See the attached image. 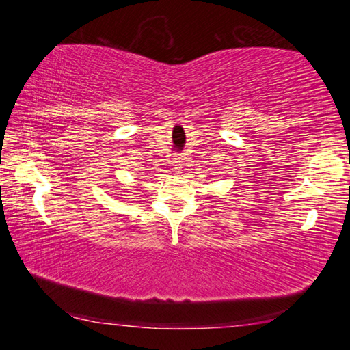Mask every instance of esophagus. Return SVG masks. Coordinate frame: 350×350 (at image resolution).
<instances>
[{
	"label": "esophagus",
	"mask_w": 350,
	"mask_h": 350,
	"mask_svg": "<svg viewBox=\"0 0 350 350\" xmlns=\"http://www.w3.org/2000/svg\"><path fill=\"white\" fill-rule=\"evenodd\" d=\"M183 162H185V159H183V156H176L173 159V167L174 168H182L183 167Z\"/></svg>",
	"instance_id": "34e87169"
}]
</instances>
